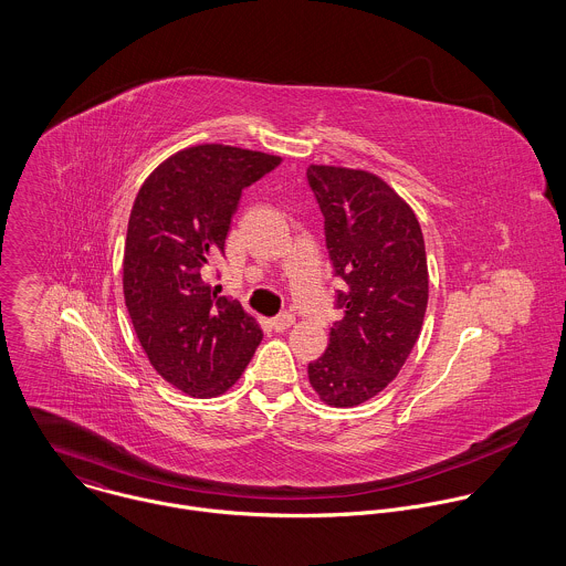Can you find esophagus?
<instances>
[{
    "label": "esophagus",
    "mask_w": 566,
    "mask_h": 566,
    "mask_svg": "<svg viewBox=\"0 0 566 566\" xmlns=\"http://www.w3.org/2000/svg\"><path fill=\"white\" fill-rule=\"evenodd\" d=\"M270 324H272L274 331H285V328H290V326L294 324V316H292L290 312H283V314L274 316V318L270 321Z\"/></svg>",
    "instance_id": "34e87169"
}]
</instances>
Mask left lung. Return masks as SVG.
I'll return each instance as SVG.
<instances>
[{"mask_svg": "<svg viewBox=\"0 0 566 566\" xmlns=\"http://www.w3.org/2000/svg\"><path fill=\"white\" fill-rule=\"evenodd\" d=\"M307 185L324 218L337 290L328 346L310 364L324 403L353 407L377 397L401 370L427 310L429 274L413 211L379 176L310 165Z\"/></svg>", "mask_w": 566, "mask_h": 566, "instance_id": "left-lung-1", "label": "left lung"}]
</instances>
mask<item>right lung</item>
Wrapping results in <instances>:
<instances>
[{
    "instance_id": "right-lung-1",
    "label": "right lung",
    "mask_w": 566,
    "mask_h": 566,
    "mask_svg": "<svg viewBox=\"0 0 566 566\" xmlns=\"http://www.w3.org/2000/svg\"><path fill=\"white\" fill-rule=\"evenodd\" d=\"M281 161L218 144L187 148L161 163L135 198L124 248L126 307L155 370L185 395L227 392L263 337L205 274L224 254L243 189Z\"/></svg>"
}]
</instances>
